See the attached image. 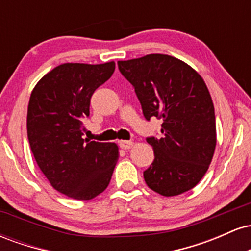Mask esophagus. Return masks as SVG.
Segmentation results:
<instances>
[{
    "instance_id": "1",
    "label": "esophagus",
    "mask_w": 251,
    "mask_h": 251,
    "mask_svg": "<svg viewBox=\"0 0 251 251\" xmlns=\"http://www.w3.org/2000/svg\"><path fill=\"white\" fill-rule=\"evenodd\" d=\"M119 145L124 150H128L133 146V142H131V140H122V142H119Z\"/></svg>"
}]
</instances>
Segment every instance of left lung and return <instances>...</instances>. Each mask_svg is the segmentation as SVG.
<instances>
[{"label": "left lung", "instance_id": "obj_1", "mask_svg": "<svg viewBox=\"0 0 251 251\" xmlns=\"http://www.w3.org/2000/svg\"><path fill=\"white\" fill-rule=\"evenodd\" d=\"M134 87L144 117L162 119V137L146 138L154 160L144 171L151 190L170 197L195 188L208 171L216 148L211 96L188 63L165 54L118 61Z\"/></svg>", "mask_w": 251, "mask_h": 251}]
</instances>
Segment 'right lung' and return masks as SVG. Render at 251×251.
<instances>
[{
	"label": "right lung",
	"instance_id": "add662e5",
	"mask_svg": "<svg viewBox=\"0 0 251 251\" xmlns=\"http://www.w3.org/2000/svg\"><path fill=\"white\" fill-rule=\"evenodd\" d=\"M116 63H63L48 72L30 94L27 133L37 165L56 191L89 201L107 188L119 157L114 143L82 138L94 91Z\"/></svg>",
	"mask_w": 251,
	"mask_h": 251
}]
</instances>
